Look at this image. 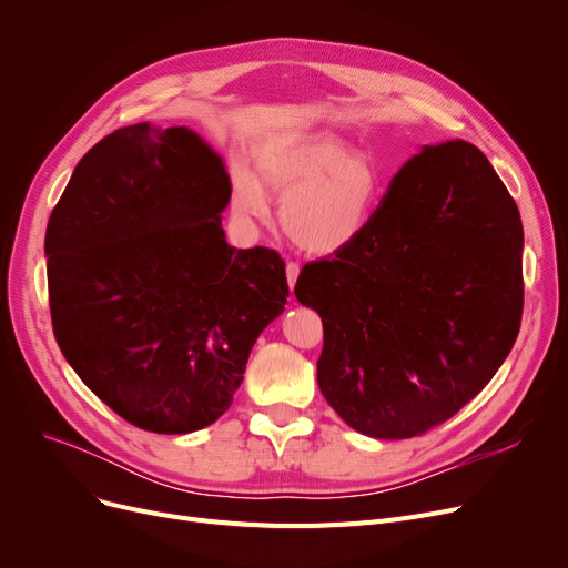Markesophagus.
<instances>
[{"mask_svg":"<svg viewBox=\"0 0 568 568\" xmlns=\"http://www.w3.org/2000/svg\"><path fill=\"white\" fill-rule=\"evenodd\" d=\"M285 276H287V285H290V287H294L296 278H300V264L290 260V262L285 264Z\"/></svg>","mask_w":568,"mask_h":568,"instance_id":"obj_1","label":"esophagus"}]
</instances>
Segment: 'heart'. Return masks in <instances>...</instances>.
Listing matches in <instances>:
<instances>
[{"label":"heart","mask_w":568,"mask_h":568,"mask_svg":"<svg viewBox=\"0 0 568 568\" xmlns=\"http://www.w3.org/2000/svg\"><path fill=\"white\" fill-rule=\"evenodd\" d=\"M255 170L264 191L283 200L281 223L292 244L313 255L352 244L368 225L379 195L375 161L324 133L264 144ZM260 184L246 172H236L232 182L234 206L253 219L268 216Z\"/></svg>","instance_id":"b5f03b06"}]
</instances>
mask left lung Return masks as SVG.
<instances>
[{
	"mask_svg": "<svg viewBox=\"0 0 568 568\" xmlns=\"http://www.w3.org/2000/svg\"><path fill=\"white\" fill-rule=\"evenodd\" d=\"M294 294L322 317L317 384L343 422L407 439L465 407L523 317V223L481 149L424 146L364 232L308 262Z\"/></svg>",
	"mask_w": 568,
	"mask_h": 568,
	"instance_id": "left-lung-1",
	"label": "left lung"
}]
</instances>
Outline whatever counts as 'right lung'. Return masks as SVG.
Wrapping results in <instances>:
<instances>
[{"mask_svg": "<svg viewBox=\"0 0 568 568\" xmlns=\"http://www.w3.org/2000/svg\"><path fill=\"white\" fill-rule=\"evenodd\" d=\"M230 176L186 126L116 129L80 159L45 230L52 332L67 362L135 428L214 424L253 343L287 304L274 248H234Z\"/></svg>", "mask_w": 568, "mask_h": 568, "instance_id": "right-lung-1", "label": "right lung"}]
</instances>
